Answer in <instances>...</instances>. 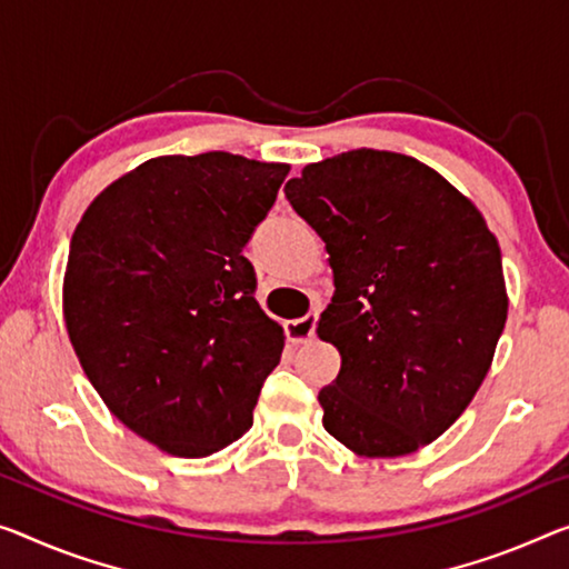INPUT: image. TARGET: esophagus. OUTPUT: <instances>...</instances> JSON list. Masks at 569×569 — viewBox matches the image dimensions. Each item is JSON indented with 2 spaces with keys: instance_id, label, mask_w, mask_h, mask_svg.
Wrapping results in <instances>:
<instances>
[{
  "instance_id": "1",
  "label": "esophagus",
  "mask_w": 569,
  "mask_h": 569,
  "mask_svg": "<svg viewBox=\"0 0 569 569\" xmlns=\"http://www.w3.org/2000/svg\"><path fill=\"white\" fill-rule=\"evenodd\" d=\"M315 320H318V315L315 312L305 315V318H300V320H290L284 326L287 338H290L292 343H310V340L315 338Z\"/></svg>"
}]
</instances>
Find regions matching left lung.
<instances>
[{
    "instance_id": "left-lung-1",
    "label": "left lung",
    "mask_w": 569,
    "mask_h": 569,
    "mask_svg": "<svg viewBox=\"0 0 569 569\" xmlns=\"http://www.w3.org/2000/svg\"><path fill=\"white\" fill-rule=\"evenodd\" d=\"M284 193L333 269L318 338L340 371L318 395L322 427L363 458L425 448L493 363L509 312L498 239L473 200L399 152L310 162Z\"/></svg>"
}]
</instances>
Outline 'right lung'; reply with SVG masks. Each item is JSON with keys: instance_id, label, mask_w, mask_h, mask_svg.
I'll use <instances>...</instances> for the list:
<instances>
[{"instance_id": "obj_1", "label": "right lung", "mask_w": 569, "mask_h": 569, "mask_svg": "<svg viewBox=\"0 0 569 569\" xmlns=\"http://www.w3.org/2000/svg\"><path fill=\"white\" fill-rule=\"evenodd\" d=\"M290 164L152 157L91 200L63 277V320L109 412L174 458L249 432L284 330L241 254Z\"/></svg>"}]
</instances>
